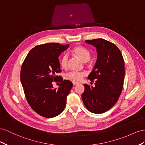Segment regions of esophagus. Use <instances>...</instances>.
<instances>
[{"mask_svg": "<svg viewBox=\"0 0 145 145\" xmlns=\"http://www.w3.org/2000/svg\"><path fill=\"white\" fill-rule=\"evenodd\" d=\"M78 84V82H73V84L75 86V85H76Z\"/></svg>", "mask_w": 145, "mask_h": 145, "instance_id": "1", "label": "esophagus"}]
</instances>
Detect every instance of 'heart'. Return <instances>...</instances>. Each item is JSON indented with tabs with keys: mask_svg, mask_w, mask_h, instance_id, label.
<instances>
[{
	"mask_svg": "<svg viewBox=\"0 0 145 145\" xmlns=\"http://www.w3.org/2000/svg\"><path fill=\"white\" fill-rule=\"evenodd\" d=\"M72 54L81 61L87 63L90 60L91 53L88 48L81 45H77L74 46L70 50ZM60 66L62 69H67L69 65V56L67 54H64L62 56L59 61ZM86 74L83 72H71L66 74L65 78L66 80L71 81L73 82H79L82 81L85 76Z\"/></svg>",
	"mask_w": 145,
	"mask_h": 145,
	"instance_id": "1",
	"label": "heart"
}]
</instances>
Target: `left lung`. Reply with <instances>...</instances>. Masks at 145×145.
I'll return each instance as SVG.
<instances>
[{"mask_svg":"<svg viewBox=\"0 0 145 145\" xmlns=\"http://www.w3.org/2000/svg\"><path fill=\"white\" fill-rule=\"evenodd\" d=\"M97 48L98 58L88 79L95 86L84 84L82 95L88 110L102 114L113 107L121 93L125 80V62L120 49L114 44L103 39L86 40ZM92 83V82H91Z\"/></svg>","mask_w":145,"mask_h":145,"instance_id":"8db88e82","label":"left lung"}]
</instances>
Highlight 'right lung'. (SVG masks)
Instances as JSON below:
<instances>
[{
	"instance_id": "right-lung-1",
	"label": "right lung",
	"mask_w": 145,
	"mask_h": 145,
	"mask_svg": "<svg viewBox=\"0 0 145 145\" xmlns=\"http://www.w3.org/2000/svg\"><path fill=\"white\" fill-rule=\"evenodd\" d=\"M69 44L48 43L36 45L25 58L20 70V81L26 100L31 109L45 118H52L64 110L67 96L73 84L63 80L58 57ZM53 82H60L58 89Z\"/></svg>"
}]
</instances>
